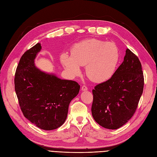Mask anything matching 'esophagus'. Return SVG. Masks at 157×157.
Instances as JSON below:
<instances>
[{"instance_id": "esophagus-1", "label": "esophagus", "mask_w": 157, "mask_h": 157, "mask_svg": "<svg viewBox=\"0 0 157 157\" xmlns=\"http://www.w3.org/2000/svg\"><path fill=\"white\" fill-rule=\"evenodd\" d=\"M87 90H88V88L86 86L83 85V86H81V90H82V91H86Z\"/></svg>"}]
</instances>
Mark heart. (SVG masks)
<instances>
[{"label":"heart","mask_w":157,"mask_h":157,"mask_svg":"<svg viewBox=\"0 0 157 157\" xmlns=\"http://www.w3.org/2000/svg\"><path fill=\"white\" fill-rule=\"evenodd\" d=\"M119 50L113 42L92 38L73 45L71 54L63 52L61 63L73 76L81 72V66H85L87 77L96 83H103L112 78L117 68Z\"/></svg>","instance_id":"heart-1"}]
</instances>
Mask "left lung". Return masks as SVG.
I'll list each match as a JSON object with an SVG mask.
<instances>
[{"mask_svg": "<svg viewBox=\"0 0 157 157\" xmlns=\"http://www.w3.org/2000/svg\"><path fill=\"white\" fill-rule=\"evenodd\" d=\"M144 88V76L138 57L126 49L124 61L109 80L92 90V114L100 126L116 129L135 113Z\"/></svg>", "mask_w": 157, "mask_h": 157, "instance_id": "1", "label": "left lung"}]
</instances>
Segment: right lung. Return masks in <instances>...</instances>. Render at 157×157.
Listing matches in <instances>:
<instances>
[{
  "label": "right lung",
  "instance_id": "add662e5",
  "mask_svg": "<svg viewBox=\"0 0 157 157\" xmlns=\"http://www.w3.org/2000/svg\"><path fill=\"white\" fill-rule=\"evenodd\" d=\"M41 49L38 43L20 58L15 89L24 117L40 129L52 130L65 122L69 104L78 94L80 86L37 68L35 59Z\"/></svg>",
  "mask_w": 157,
  "mask_h": 157
}]
</instances>
